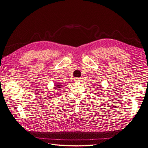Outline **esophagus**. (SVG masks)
<instances>
[{
  "label": "esophagus",
  "mask_w": 148,
  "mask_h": 148,
  "mask_svg": "<svg viewBox=\"0 0 148 148\" xmlns=\"http://www.w3.org/2000/svg\"><path fill=\"white\" fill-rule=\"evenodd\" d=\"M81 79V78H79V77H76L75 78V81H79Z\"/></svg>",
  "instance_id": "obj_1"
}]
</instances>
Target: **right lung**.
Wrapping results in <instances>:
<instances>
[{"instance_id":"1","label":"right lung","mask_w":148,"mask_h":148,"mask_svg":"<svg viewBox=\"0 0 148 148\" xmlns=\"http://www.w3.org/2000/svg\"><path fill=\"white\" fill-rule=\"evenodd\" d=\"M56 87H54L55 88V89L56 88H62V85H61L60 84H57V85H56Z\"/></svg>"}]
</instances>
